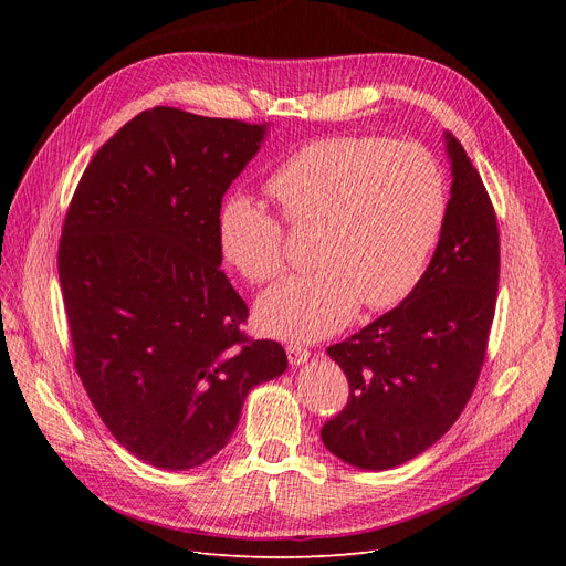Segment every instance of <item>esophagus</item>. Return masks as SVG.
I'll use <instances>...</instances> for the list:
<instances>
[{"mask_svg":"<svg viewBox=\"0 0 566 566\" xmlns=\"http://www.w3.org/2000/svg\"><path fill=\"white\" fill-rule=\"evenodd\" d=\"M286 358L291 367H301L310 360V348H305L303 344H286Z\"/></svg>","mask_w":566,"mask_h":566,"instance_id":"obj_1","label":"esophagus"}]
</instances>
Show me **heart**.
Instances as JSON below:
<instances>
[{"label": "heart", "mask_w": 566, "mask_h": 566, "mask_svg": "<svg viewBox=\"0 0 566 566\" xmlns=\"http://www.w3.org/2000/svg\"><path fill=\"white\" fill-rule=\"evenodd\" d=\"M286 224L316 227L310 273L284 277L256 303L265 335L318 339L365 305L382 312L418 284L448 216L444 174L418 142L339 135L305 144L268 178ZM222 256L252 284L277 277L286 261L282 222L248 195L218 216Z\"/></svg>", "instance_id": "1"}]
</instances>
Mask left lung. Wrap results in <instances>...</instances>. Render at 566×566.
<instances>
[{
  "instance_id": "left-lung-1",
  "label": "left lung",
  "mask_w": 566,
  "mask_h": 566,
  "mask_svg": "<svg viewBox=\"0 0 566 566\" xmlns=\"http://www.w3.org/2000/svg\"><path fill=\"white\" fill-rule=\"evenodd\" d=\"M452 197L440 241L408 298L333 344L348 401L321 427L323 444L365 470L401 465L440 440L478 385L500 280L495 208L465 148L450 133Z\"/></svg>"
}]
</instances>
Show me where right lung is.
Returning <instances> with one entry per match:
<instances>
[{
	"instance_id": "add662e5",
	"label": "right lung",
	"mask_w": 566,
	"mask_h": 566,
	"mask_svg": "<svg viewBox=\"0 0 566 566\" xmlns=\"http://www.w3.org/2000/svg\"><path fill=\"white\" fill-rule=\"evenodd\" d=\"M265 124L154 107L86 165L59 241L75 371L137 459L188 470L229 442L248 392L286 369L220 268L218 216Z\"/></svg>"
}]
</instances>
